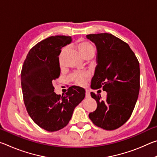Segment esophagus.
Wrapping results in <instances>:
<instances>
[{
    "label": "esophagus",
    "mask_w": 157,
    "mask_h": 157,
    "mask_svg": "<svg viewBox=\"0 0 157 157\" xmlns=\"http://www.w3.org/2000/svg\"><path fill=\"white\" fill-rule=\"evenodd\" d=\"M86 98H89L91 97V95H90V92L88 91V90H86V95H85Z\"/></svg>",
    "instance_id": "34e87169"
}]
</instances>
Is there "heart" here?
Masks as SVG:
<instances>
[{
  "label": "heart",
  "mask_w": 157,
  "mask_h": 157,
  "mask_svg": "<svg viewBox=\"0 0 157 157\" xmlns=\"http://www.w3.org/2000/svg\"><path fill=\"white\" fill-rule=\"evenodd\" d=\"M78 47L80 51L82 56L84 58L86 56H88L89 55H94L95 53V48L89 41H81L78 44ZM66 48H63L62 50V52H63L65 51ZM89 78V75L87 73H76L75 76H74V80L76 82V84H84L86 82L87 78Z\"/></svg>",
  "instance_id": "1"
}]
</instances>
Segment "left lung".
Listing matches in <instances>:
<instances>
[{
  "mask_svg": "<svg viewBox=\"0 0 157 157\" xmlns=\"http://www.w3.org/2000/svg\"><path fill=\"white\" fill-rule=\"evenodd\" d=\"M86 38L97 48L91 88L107 91L105 100L91 92L97 108L89 114L95 125L106 130L118 129L128 121L140 89L139 62L128 44L109 33L91 34Z\"/></svg>",
  "mask_w": 157,
  "mask_h": 157,
  "instance_id": "1",
  "label": "left lung"
}]
</instances>
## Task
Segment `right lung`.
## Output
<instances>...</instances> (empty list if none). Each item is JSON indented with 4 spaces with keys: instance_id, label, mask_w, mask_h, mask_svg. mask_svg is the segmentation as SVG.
<instances>
[{
    "instance_id": "1",
    "label": "right lung",
    "mask_w": 157,
    "mask_h": 157,
    "mask_svg": "<svg viewBox=\"0 0 157 157\" xmlns=\"http://www.w3.org/2000/svg\"><path fill=\"white\" fill-rule=\"evenodd\" d=\"M72 41L70 36H52L32 48L21 73L23 100L37 125L48 132L67 125L73 111L85 97L81 87H69L65 94L54 92L52 82L60 75L61 49Z\"/></svg>"
}]
</instances>
